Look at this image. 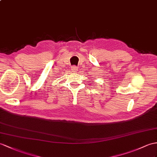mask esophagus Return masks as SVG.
Here are the masks:
<instances>
[{
	"mask_svg": "<svg viewBox=\"0 0 157 157\" xmlns=\"http://www.w3.org/2000/svg\"><path fill=\"white\" fill-rule=\"evenodd\" d=\"M71 70H72V72H76L78 71V68L76 67H75V66H73V67H71Z\"/></svg>",
	"mask_w": 157,
	"mask_h": 157,
	"instance_id": "34e87169",
	"label": "esophagus"
}]
</instances>
